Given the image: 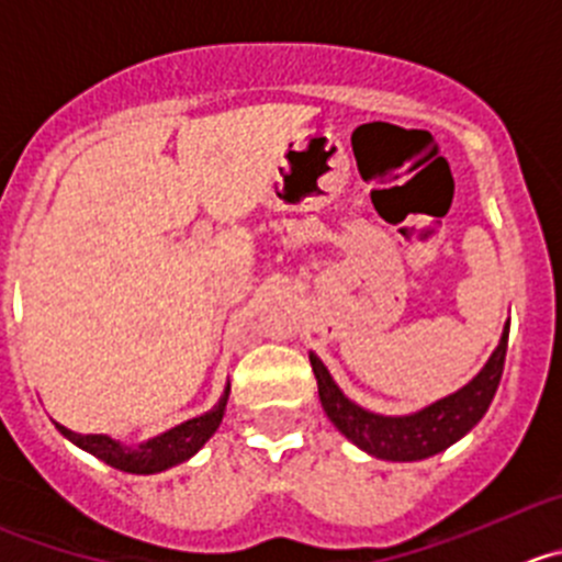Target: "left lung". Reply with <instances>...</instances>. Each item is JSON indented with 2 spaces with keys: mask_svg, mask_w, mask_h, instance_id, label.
<instances>
[{
  "mask_svg": "<svg viewBox=\"0 0 562 562\" xmlns=\"http://www.w3.org/2000/svg\"><path fill=\"white\" fill-rule=\"evenodd\" d=\"M505 351H508V324H505L497 351L464 390L431 403L423 412L408 414V417H381V414L364 412L337 390L329 370L315 353H310V364H313V373L318 379L321 406H324L326 417L337 426V431L346 434L357 448L375 456V459L419 461L448 450L450 445L459 442L467 431H472L481 423L494 392H497L499 379H503Z\"/></svg>",
  "mask_w": 562,
  "mask_h": 562,
  "instance_id": "1",
  "label": "left lung"
}]
</instances>
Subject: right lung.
<instances>
[{
  "label": "right lung",
  "instance_id": "add662e5",
  "mask_svg": "<svg viewBox=\"0 0 562 562\" xmlns=\"http://www.w3.org/2000/svg\"><path fill=\"white\" fill-rule=\"evenodd\" d=\"M227 395H231V386L225 390L222 401L211 408L209 414L203 417H194L176 426L172 431L161 434V437L150 439V442L139 445V448H123L120 442L109 437H98V434H81L68 431V428L57 426L63 437H68L70 442L79 445L81 450H87L90 456L101 459L103 464L114 467L120 472H131V475H154V472L167 470V467H176L181 461L192 459L200 448L211 439V434L220 428L222 423V414H225L227 406Z\"/></svg>",
  "mask_w": 562,
  "mask_h": 562
}]
</instances>
